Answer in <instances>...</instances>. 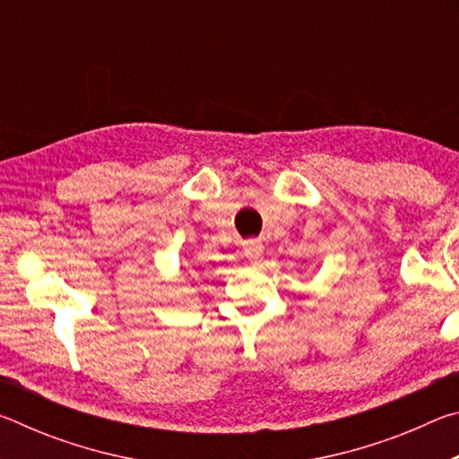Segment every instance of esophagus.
Wrapping results in <instances>:
<instances>
[{
	"instance_id": "esophagus-1",
	"label": "esophagus",
	"mask_w": 459,
	"mask_h": 459,
	"mask_svg": "<svg viewBox=\"0 0 459 459\" xmlns=\"http://www.w3.org/2000/svg\"><path fill=\"white\" fill-rule=\"evenodd\" d=\"M263 253V243L257 238H251V240H245L243 243V255L248 261H257Z\"/></svg>"
}]
</instances>
